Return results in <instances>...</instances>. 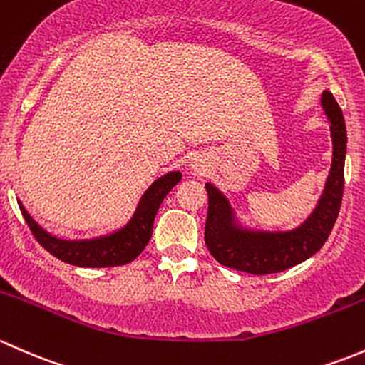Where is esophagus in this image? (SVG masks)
I'll list each match as a JSON object with an SVG mask.
<instances>
[{
    "label": "esophagus",
    "mask_w": 365,
    "mask_h": 365,
    "mask_svg": "<svg viewBox=\"0 0 365 365\" xmlns=\"http://www.w3.org/2000/svg\"><path fill=\"white\" fill-rule=\"evenodd\" d=\"M207 167L209 165H207V161H205L204 156H197L193 161H191V170L198 175L205 174V172H207Z\"/></svg>",
    "instance_id": "esophagus-1"
}]
</instances>
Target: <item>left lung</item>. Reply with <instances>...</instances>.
Instances as JSON below:
<instances>
[{"instance_id": "obj_1", "label": "left lung", "mask_w": 365, "mask_h": 365, "mask_svg": "<svg viewBox=\"0 0 365 365\" xmlns=\"http://www.w3.org/2000/svg\"><path fill=\"white\" fill-rule=\"evenodd\" d=\"M322 107L330 121L332 165L317 207L297 228L270 232L244 227L227 195L214 184H205L209 195L205 244L221 265L257 276L283 272L313 257L329 239L343 202L348 138L343 112L330 91H323Z\"/></svg>"}]
</instances>
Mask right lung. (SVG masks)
Returning a JSON list of instances; mask_svg holds the SVG:
<instances>
[{"label":"right lung","mask_w":365,"mask_h":365,"mask_svg":"<svg viewBox=\"0 0 365 365\" xmlns=\"http://www.w3.org/2000/svg\"><path fill=\"white\" fill-rule=\"evenodd\" d=\"M182 179L181 172H168L158 178L145 190L135 209L133 216L125 227L118 228L112 234L100 235L93 239H59L43 230L28 214L24 205L19 204L22 216L28 223L35 239L61 262L75 267H118L130 264L142 253L153 235V223L161 202L168 191Z\"/></svg>","instance_id":"right-lung-1"}]
</instances>
